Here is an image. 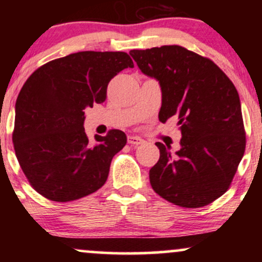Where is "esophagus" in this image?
Here are the masks:
<instances>
[{"label":"esophagus","instance_id":"34e87169","mask_svg":"<svg viewBox=\"0 0 262 262\" xmlns=\"http://www.w3.org/2000/svg\"><path fill=\"white\" fill-rule=\"evenodd\" d=\"M128 143L130 144V145H140V144L144 143V140L139 137H135V135H129Z\"/></svg>","mask_w":262,"mask_h":262}]
</instances>
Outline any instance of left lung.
<instances>
[{"instance_id": "8db88e82", "label": "left lung", "mask_w": 262, "mask_h": 262, "mask_svg": "<svg viewBox=\"0 0 262 262\" xmlns=\"http://www.w3.org/2000/svg\"><path fill=\"white\" fill-rule=\"evenodd\" d=\"M129 54L146 76L159 81V121L179 119L181 148L171 154L156 143L160 159L149 171L159 196L186 208L212 203L229 188L245 151L239 93L212 60L179 45Z\"/></svg>"}]
</instances>
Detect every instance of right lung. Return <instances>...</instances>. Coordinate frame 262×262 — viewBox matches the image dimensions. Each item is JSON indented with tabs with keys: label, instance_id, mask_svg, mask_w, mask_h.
Returning <instances> with one entry per match:
<instances>
[{
	"label": "right lung",
	"instance_id": "1",
	"mask_svg": "<svg viewBox=\"0 0 262 262\" xmlns=\"http://www.w3.org/2000/svg\"><path fill=\"white\" fill-rule=\"evenodd\" d=\"M134 68L127 53L80 52L33 73L16 102L13 145L32 187L54 202L79 200L107 181L111 161L127 144L118 129L90 141L86 107L106 100L110 81Z\"/></svg>",
	"mask_w": 262,
	"mask_h": 262
}]
</instances>
